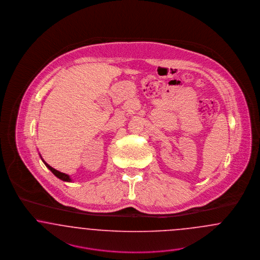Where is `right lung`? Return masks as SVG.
I'll list each match as a JSON object with an SVG mask.
<instances>
[{
    "instance_id": "right-lung-1",
    "label": "right lung",
    "mask_w": 260,
    "mask_h": 260,
    "mask_svg": "<svg viewBox=\"0 0 260 260\" xmlns=\"http://www.w3.org/2000/svg\"><path fill=\"white\" fill-rule=\"evenodd\" d=\"M43 160V162L45 164V165L55 174V176H56L57 178H59L60 180H62V181H66V182H71V178L69 177L68 174H66V173H62V172H59V171H57V170H55V168H53L52 166H50L49 164H47V162H45L44 161V159H42Z\"/></svg>"
}]
</instances>
